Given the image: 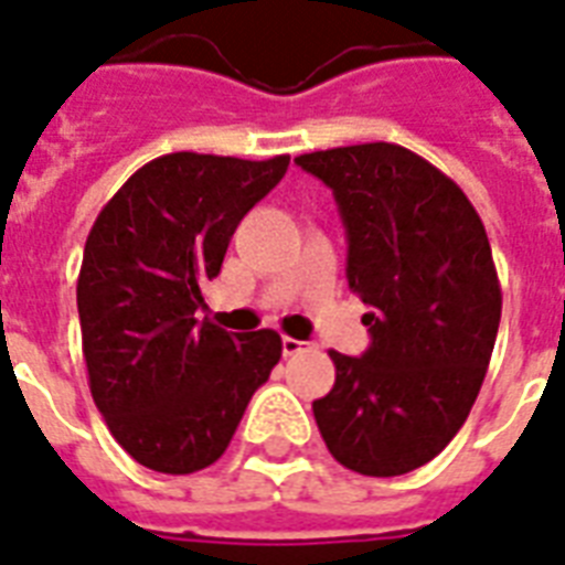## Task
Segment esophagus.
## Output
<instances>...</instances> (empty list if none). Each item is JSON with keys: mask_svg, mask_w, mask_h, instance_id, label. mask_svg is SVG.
Segmentation results:
<instances>
[{"mask_svg": "<svg viewBox=\"0 0 565 565\" xmlns=\"http://www.w3.org/2000/svg\"><path fill=\"white\" fill-rule=\"evenodd\" d=\"M306 348V342H297V339H282V356H295V353H300Z\"/></svg>", "mask_w": 565, "mask_h": 565, "instance_id": "obj_1", "label": "esophagus"}]
</instances>
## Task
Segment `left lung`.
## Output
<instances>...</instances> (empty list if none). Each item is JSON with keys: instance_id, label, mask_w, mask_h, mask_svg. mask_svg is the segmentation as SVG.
Wrapping results in <instances>:
<instances>
[{"instance_id": "obj_1", "label": "left lung", "mask_w": 565, "mask_h": 565, "mask_svg": "<svg viewBox=\"0 0 565 565\" xmlns=\"http://www.w3.org/2000/svg\"><path fill=\"white\" fill-rule=\"evenodd\" d=\"M348 233V286L369 306L362 356L330 351L335 386L315 401L344 469L395 478L430 462L469 418L501 321L480 214L460 185L397 143L306 152Z\"/></svg>"}]
</instances>
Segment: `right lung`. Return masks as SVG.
<instances>
[{"mask_svg": "<svg viewBox=\"0 0 565 565\" xmlns=\"http://www.w3.org/2000/svg\"><path fill=\"white\" fill-rule=\"evenodd\" d=\"M286 170L288 156L170 152L135 170L90 226L76 286L87 383L147 469L212 466L282 356L274 330L226 332L200 309L235 226Z\"/></svg>", "mask_w": 565, "mask_h": 565, "instance_id": "add662e5", "label": "right lung"}]
</instances>
